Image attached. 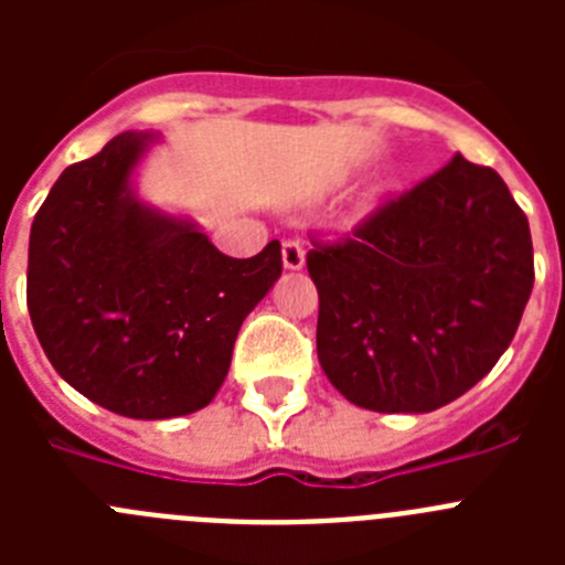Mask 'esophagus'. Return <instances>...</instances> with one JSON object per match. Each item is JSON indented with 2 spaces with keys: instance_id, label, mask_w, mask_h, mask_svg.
<instances>
[{
  "instance_id": "1",
  "label": "esophagus",
  "mask_w": 565,
  "mask_h": 565,
  "mask_svg": "<svg viewBox=\"0 0 565 565\" xmlns=\"http://www.w3.org/2000/svg\"><path fill=\"white\" fill-rule=\"evenodd\" d=\"M282 266H286L288 271H297V268L306 266V248H302V243H299L297 237H288L286 243H282Z\"/></svg>"
}]
</instances>
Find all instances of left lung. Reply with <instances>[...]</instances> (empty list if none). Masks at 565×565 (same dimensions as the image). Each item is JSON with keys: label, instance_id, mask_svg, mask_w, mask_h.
I'll use <instances>...</instances> for the list:
<instances>
[{"label": "left lung", "instance_id": "left-lung-1", "mask_svg": "<svg viewBox=\"0 0 565 565\" xmlns=\"http://www.w3.org/2000/svg\"><path fill=\"white\" fill-rule=\"evenodd\" d=\"M317 353L356 407L430 413L507 351L535 282L532 234L501 174L452 154L348 237L313 239Z\"/></svg>", "mask_w": 565, "mask_h": 565}]
</instances>
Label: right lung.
<instances>
[{"instance_id": "1", "label": "right lung", "mask_w": 565, "mask_h": 565, "mask_svg": "<svg viewBox=\"0 0 565 565\" xmlns=\"http://www.w3.org/2000/svg\"><path fill=\"white\" fill-rule=\"evenodd\" d=\"M152 135L121 132L62 172L33 217L28 311L58 376L127 418L201 411L243 319L282 274L279 243L226 257L189 221L143 206L129 174Z\"/></svg>"}]
</instances>
